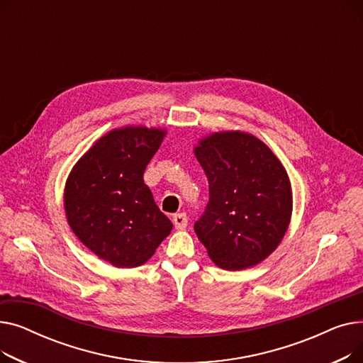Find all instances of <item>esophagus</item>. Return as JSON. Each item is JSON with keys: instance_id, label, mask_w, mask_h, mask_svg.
Here are the masks:
<instances>
[{"instance_id": "34e87169", "label": "esophagus", "mask_w": 363, "mask_h": 363, "mask_svg": "<svg viewBox=\"0 0 363 363\" xmlns=\"http://www.w3.org/2000/svg\"><path fill=\"white\" fill-rule=\"evenodd\" d=\"M174 225L177 230H184V228L188 225V219L185 213H178L174 216Z\"/></svg>"}]
</instances>
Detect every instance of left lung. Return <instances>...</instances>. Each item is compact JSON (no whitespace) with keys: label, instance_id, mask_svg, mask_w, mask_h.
Wrapping results in <instances>:
<instances>
[{"label":"left lung","instance_id":"1","mask_svg":"<svg viewBox=\"0 0 363 363\" xmlns=\"http://www.w3.org/2000/svg\"><path fill=\"white\" fill-rule=\"evenodd\" d=\"M208 181V203L194 223L219 268L241 271L268 257L291 219L287 172L252 133L215 132L194 148Z\"/></svg>","mask_w":363,"mask_h":363}]
</instances>
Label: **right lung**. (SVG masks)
<instances>
[{
    "instance_id": "add662e5",
    "label": "right lung",
    "mask_w": 363,
    "mask_h": 363,
    "mask_svg": "<svg viewBox=\"0 0 363 363\" xmlns=\"http://www.w3.org/2000/svg\"><path fill=\"white\" fill-rule=\"evenodd\" d=\"M164 135L156 128L113 129L78 160L66 181L72 231L116 268L145 263L172 231L143 178Z\"/></svg>"
}]
</instances>
